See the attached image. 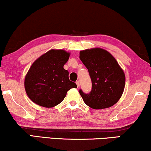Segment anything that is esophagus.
Instances as JSON below:
<instances>
[{"mask_svg":"<svg viewBox=\"0 0 151 151\" xmlns=\"http://www.w3.org/2000/svg\"><path fill=\"white\" fill-rule=\"evenodd\" d=\"M76 85H77V87H80V83L79 81H76Z\"/></svg>","mask_w":151,"mask_h":151,"instance_id":"34e87169","label":"esophagus"}]
</instances>
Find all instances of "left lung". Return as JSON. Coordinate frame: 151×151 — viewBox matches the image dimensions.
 <instances>
[{"instance_id": "left-lung-1", "label": "left lung", "mask_w": 151, "mask_h": 151, "mask_svg": "<svg viewBox=\"0 0 151 151\" xmlns=\"http://www.w3.org/2000/svg\"><path fill=\"white\" fill-rule=\"evenodd\" d=\"M80 59L88 69L92 83L89 93L79 90L85 104L96 109L116 104L123 94L126 83L124 72L116 59L99 48L81 50Z\"/></svg>"}]
</instances>
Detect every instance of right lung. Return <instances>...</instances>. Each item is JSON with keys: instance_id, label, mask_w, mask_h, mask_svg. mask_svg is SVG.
Wrapping results in <instances>:
<instances>
[{"instance_id": "obj_1", "label": "right lung", "mask_w": 151, "mask_h": 151, "mask_svg": "<svg viewBox=\"0 0 151 151\" xmlns=\"http://www.w3.org/2000/svg\"><path fill=\"white\" fill-rule=\"evenodd\" d=\"M69 56V52L64 50L52 49L35 60L24 82L31 101L40 106L52 107L63 101L68 90L77 87L64 68Z\"/></svg>"}]
</instances>
